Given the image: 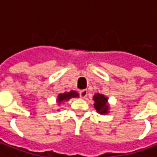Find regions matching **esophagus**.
I'll use <instances>...</instances> for the list:
<instances>
[{
	"label": "esophagus",
	"instance_id": "obj_1",
	"mask_svg": "<svg viewBox=\"0 0 157 157\" xmlns=\"http://www.w3.org/2000/svg\"><path fill=\"white\" fill-rule=\"evenodd\" d=\"M79 95L81 98H85L86 95H87V90L86 89H83V90H80L79 92Z\"/></svg>",
	"mask_w": 157,
	"mask_h": 157
}]
</instances>
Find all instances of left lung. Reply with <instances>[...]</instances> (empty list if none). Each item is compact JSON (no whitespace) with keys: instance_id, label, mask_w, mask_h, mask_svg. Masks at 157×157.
Wrapping results in <instances>:
<instances>
[{"instance_id":"8db88e82","label":"left lung","mask_w":157,"mask_h":157,"mask_svg":"<svg viewBox=\"0 0 157 157\" xmlns=\"http://www.w3.org/2000/svg\"><path fill=\"white\" fill-rule=\"evenodd\" d=\"M94 101H95V108L98 113L101 114H105L108 112V105H107V98L104 95L95 94L94 95Z\"/></svg>"}]
</instances>
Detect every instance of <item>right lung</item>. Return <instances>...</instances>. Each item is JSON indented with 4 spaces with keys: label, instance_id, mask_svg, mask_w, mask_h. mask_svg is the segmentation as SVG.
I'll list each match as a JSON object with an SVG mask.
<instances>
[{
    "label": "right lung",
    "instance_id": "obj_1",
    "mask_svg": "<svg viewBox=\"0 0 157 157\" xmlns=\"http://www.w3.org/2000/svg\"><path fill=\"white\" fill-rule=\"evenodd\" d=\"M75 96H78V94L75 91H71L70 93H64V94H61L58 95V103H61L64 100H69L71 97H75Z\"/></svg>",
    "mask_w": 157,
    "mask_h": 157
}]
</instances>
